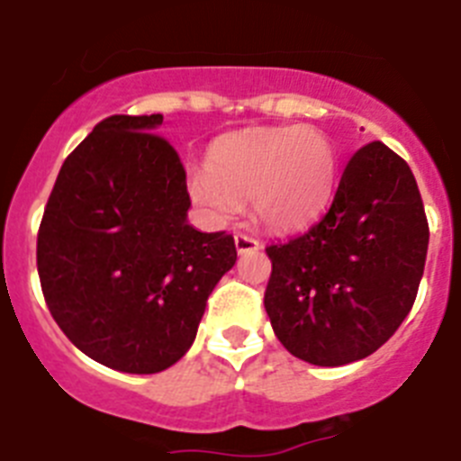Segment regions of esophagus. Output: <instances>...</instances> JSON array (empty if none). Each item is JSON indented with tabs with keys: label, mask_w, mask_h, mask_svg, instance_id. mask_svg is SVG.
Returning <instances> with one entry per match:
<instances>
[{
	"label": "esophagus",
	"mask_w": 461,
	"mask_h": 461,
	"mask_svg": "<svg viewBox=\"0 0 461 461\" xmlns=\"http://www.w3.org/2000/svg\"><path fill=\"white\" fill-rule=\"evenodd\" d=\"M235 249H238V254H251V251L260 249V242L256 238H251V235L238 233L235 235Z\"/></svg>",
	"instance_id": "34e87169"
}]
</instances>
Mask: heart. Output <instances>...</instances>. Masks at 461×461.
Here are the masks:
<instances>
[{"mask_svg": "<svg viewBox=\"0 0 461 461\" xmlns=\"http://www.w3.org/2000/svg\"><path fill=\"white\" fill-rule=\"evenodd\" d=\"M339 157L313 126L228 133L212 145L207 168L189 173V195L212 219H230L249 198L270 230H297L319 219L335 195Z\"/></svg>", "mask_w": 461, "mask_h": 461, "instance_id": "heart-1", "label": "heart"}]
</instances>
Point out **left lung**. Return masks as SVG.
<instances>
[{
  "label": "left lung",
  "instance_id": "left-lung-1",
  "mask_svg": "<svg viewBox=\"0 0 461 461\" xmlns=\"http://www.w3.org/2000/svg\"><path fill=\"white\" fill-rule=\"evenodd\" d=\"M427 244L425 205L409 164L381 140L362 145L321 221L266 247V312L276 339L319 367L372 356L413 307Z\"/></svg>",
  "mask_w": 461,
  "mask_h": 461
}]
</instances>
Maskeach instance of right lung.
Returning a JSON list of instances; mask_svg holds the SVG:
<instances>
[{
  "label": "right lung",
  "mask_w": 461,
  "mask_h": 461,
  "mask_svg": "<svg viewBox=\"0 0 461 461\" xmlns=\"http://www.w3.org/2000/svg\"><path fill=\"white\" fill-rule=\"evenodd\" d=\"M164 115H113L57 175L36 238L41 291L85 356L157 374L195 339L207 297L238 260L233 235L186 223V170Z\"/></svg>",
  "instance_id": "right-lung-1"
}]
</instances>
